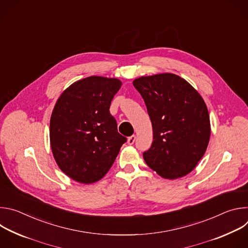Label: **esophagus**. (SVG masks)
<instances>
[{
	"label": "esophagus",
	"instance_id": "34e87169",
	"mask_svg": "<svg viewBox=\"0 0 248 248\" xmlns=\"http://www.w3.org/2000/svg\"><path fill=\"white\" fill-rule=\"evenodd\" d=\"M135 139H136V136H135V135H131V136H129V137L127 138V144H129V145L133 144V143H134V141H135Z\"/></svg>",
	"mask_w": 248,
	"mask_h": 248
}]
</instances>
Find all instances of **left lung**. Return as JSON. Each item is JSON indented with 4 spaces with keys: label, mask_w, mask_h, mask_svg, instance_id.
<instances>
[{
    "label": "left lung",
    "mask_w": 248,
    "mask_h": 248,
    "mask_svg": "<svg viewBox=\"0 0 248 248\" xmlns=\"http://www.w3.org/2000/svg\"><path fill=\"white\" fill-rule=\"evenodd\" d=\"M142 96L153 128L145 163L166 180L183 178L203 157L211 135L207 106L185 78L170 73L132 81Z\"/></svg>",
    "instance_id": "obj_1"
}]
</instances>
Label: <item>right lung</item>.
<instances>
[{
  "label": "right lung",
  "mask_w": 248,
  "mask_h": 248,
  "mask_svg": "<svg viewBox=\"0 0 248 248\" xmlns=\"http://www.w3.org/2000/svg\"><path fill=\"white\" fill-rule=\"evenodd\" d=\"M122 81L92 76L74 82L58 98L50 120V144L59 168L91 185L109 171L126 138L118 132L110 106Z\"/></svg>",
  "instance_id": "1"
}]
</instances>
